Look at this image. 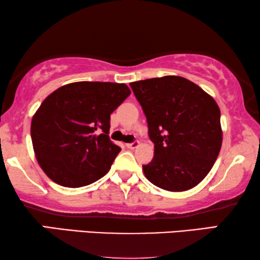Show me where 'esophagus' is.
Instances as JSON below:
<instances>
[{
    "label": "esophagus",
    "instance_id": "1",
    "mask_svg": "<svg viewBox=\"0 0 260 260\" xmlns=\"http://www.w3.org/2000/svg\"><path fill=\"white\" fill-rule=\"evenodd\" d=\"M140 146V142L139 141H134L132 143H127L126 147L129 148V149H135V148H138Z\"/></svg>",
    "mask_w": 260,
    "mask_h": 260
}]
</instances>
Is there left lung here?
Returning a JSON list of instances; mask_svg holds the SVG:
<instances>
[{
	"label": "left lung",
	"instance_id": "8db88e82",
	"mask_svg": "<svg viewBox=\"0 0 260 260\" xmlns=\"http://www.w3.org/2000/svg\"><path fill=\"white\" fill-rule=\"evenodd\" d=\"M142 106L154 158L142 166L156 186L182 192L197 186L211 171L222 146L221 112L199 85L180 76L132 82Z\"/></svg>",
	"mask_w": 260,
	"mask_h": 260
}]
</instances>
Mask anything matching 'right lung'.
<instances>
[{
  "label": "right lung",
  "instance_id": "add662e5",
  "mask_svg": "<svg viewBox=\"0 0 260 260\" xmlns=\"http://www.w3.org/2000/svg\"><path fill=\"white\" fill-rule=\"evenodd\" d=\"M131 94L111 82H74L56 89L37 110L31 139L48 178L82 187L108 174L120 147L109 138L110 115Z\"/></svg>",
  "mask_w": 260,
  "mask_h": 260
}]
</instances>
